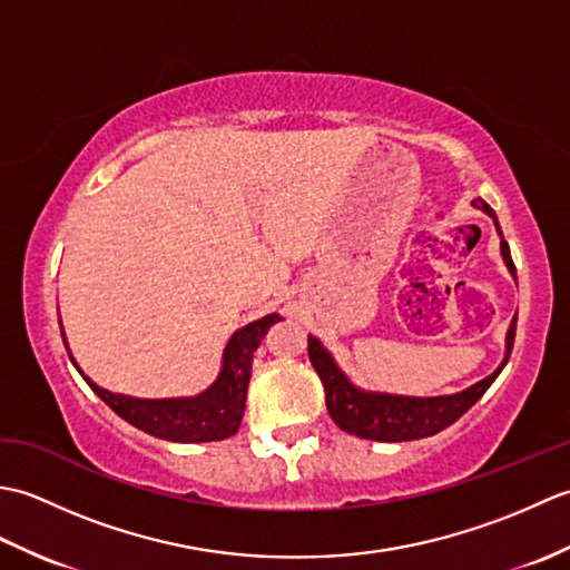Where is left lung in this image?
Listing matches in <instances>:
<instances>
[{
  "instance_id": "8db88e82",
  "label": "left lung",
  "mask_w": 570,
  "mask_h": 570,
  "mask_svg": "<svg viewBox=\"0 0 570 570\" xmlns=\"http://www.w3.org/2000/svg\"><path fill=\"white\" fill-rule=\"evenodd\" d=\"M475 208L488 213L494 227L502 237V229L498 223V215L485 200H472ZM500 249L507 269L514 276V262L510 254V245L504 237L500 239ZM517 333V318H512L510 331H507V353L502 365L494 370L490 377L480 380L478 384L468 386V390L448 396H399V394H380V392H362L345 377V372L335 365L333 355L325 350L318 337L308 335V357L313 370L318 372L325 390V406H328L331 419L341 426L345 433L360 435L367 441H384V443H399V441H416L426 439L451 426L465 411L478 402V399L488 392V386L498 380V374L507 365L512 355Z\"/></svg>"
}]
</instances>
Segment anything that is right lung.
Instances as JSON below:
<instances>
[{
  "label": "right lung",
  "instance_id": "obj_1",
  "mask_svg": "<svg viewBox=\"0 0 570 570\" xmlns=\"http://www.w3.org/2000/svg\"><path fill=\"white\" fill-rule=\"evenodd\" d=\"M278 321H282L278 313H269V316L239 328L225 345L223 367L217 380L203 394L184 399H135L102 390V386L85 377L76 365V360H72L68 350L63 328H60V335H63L70 362L78 367L82 380L90 384V390L117 416H122L127 423L144 433L156 435V439L174 443H208L229 439V435L237 433L242 414H245L254 350L259 347L266 331Z\"/></svg>",
  "mask_w": 570,
  "mask_h": 570
}]
</instances>
